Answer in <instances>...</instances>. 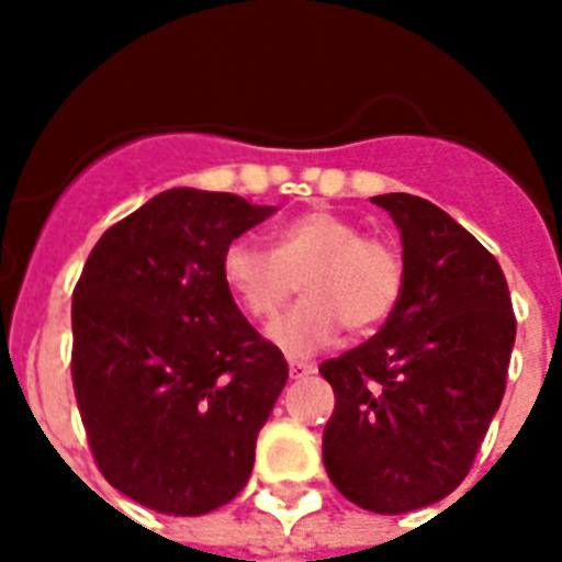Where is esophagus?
I'll list each match as a JSON object with an SVG mask.
<instances>
[{
  "label": "esophagus",
  "mask_w": 562,
  "mask_h": 562,
  "mask_svg": "<svg viewBox=\"0 0 562 562\" xmlns=\"http://www.w3.org/2000/svg\"><path fill=\"white\" fill-rule=\"evenodd\" d=\"M315 373V364L312 361H300V359H289V375L291 379H303V375Z\"/></svg>",
  "instance_id": "1"
}]
</instances>
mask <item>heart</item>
I'll use <instances>...</instances> for the list:
<instances>
[{"label": "heart", "mask_w": 562, "mask_h": 562, "mask_svg": "<svg viewBox=\"0 0 562 562\" xmlns=\"http://www.w3.org/2000/svg\"><path fill=\"white\" fill-rule=\"evenodd\" d=\"M221 277L238 306L268 321L297 291L306 297L271 326V341L308 356L350 333H368L400 303L405 268L391 241L364 236L359 221L333 210L303 212L273 229L271 250L254 238L224 247Z\"/></svg>", "instance_id": "obj_1"}]
</instances>
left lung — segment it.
Here are the masks:
<instances>
[{
  "label": "left lung",
  "mask_w": 562,
  "mask_h": 562,
  "mask_svg": "<svg viewBox=\"0 0 562 562\" xmlns=\"http://www.w3.org/2000/svg\"><path fill=\"white\" fill-rule=\"evenodd\" d=\"M402 233L400 303L384 326L321 375L335 411L324 463L344 498L408 514L452 493L502 405L516 338L496 256L426 198L375 194Z\"/></svg>",
  "instance_id": "obj_1"
}]
</instances>
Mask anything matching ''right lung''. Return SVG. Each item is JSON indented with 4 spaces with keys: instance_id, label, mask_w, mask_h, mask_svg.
<instances>
[{
    "instance_id": "add662e5",
    "label": "right lung",
    "mask_w": 562,
    "mask_h": 562,
    "mask_svg": "<svg viewBox=\"0 0 562 562\" xmlns=\"http://www.w3.org/2000/svg\"><path fill=\"white\" fill-rule=\"evenodd\" d=\"M273 206L169 189L104 233L72 291V384L101 475L169 516L250 479L289 364L238 312L224 247Z\"/></svg>"
}]
</instances>
